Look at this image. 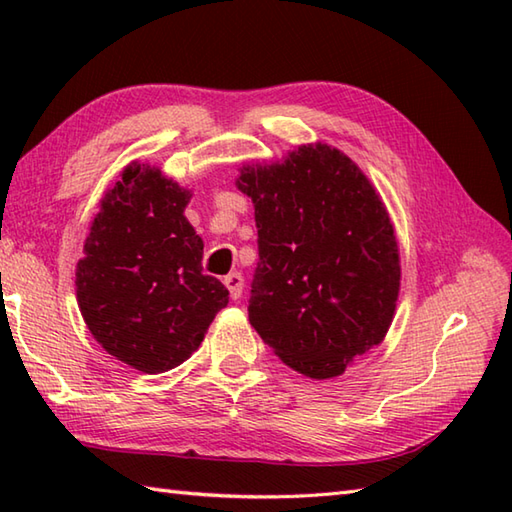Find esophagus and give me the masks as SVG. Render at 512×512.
I'll use <instances>...</instances> for the list:
<instances>
[{"label": "esophagus", "mask_w": 512, "mask_h": 512, "mask_svg": "<svg viewBox=\"0 0 512 512\" xmlns=\"http://www.w3.org/2000/svg\"><path fill=\"white\" fill-rule=\"evenodd\" d=\"M224 286L228 288V292H231V299L237 301L239 297H242V292H244V277L239 275V273H228L224 277Z\"/></svg>", "instance_id": "esophagus-1"}]
</instances>
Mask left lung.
I'll return each mask as SVG.
<instances>
[{
    "instance_id": "8db88e82",
    "label": "left lung",
    "mask_w": 512,
    "mask_h": 512,
    "mask_svg": "<svg viewBox=\"0 0 512 512\" xmlns=\"http://www.w3.org/2000/svg\"><path fill=\"white\" fill-rule=\"evenodd\" d=\"M259 262L248 319L281 361L332 378L383 341L396 310L400 264L385 204L354 162L303 145L270 167H244Z\"/></svg>"
}]
</instances>
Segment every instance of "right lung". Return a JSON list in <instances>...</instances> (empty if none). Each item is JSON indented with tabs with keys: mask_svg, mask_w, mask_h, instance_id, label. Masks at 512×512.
I'll return each mask as SVG.
<instances>
[{
	"mask_svg": "<svg viewBox=\"0 0 512 512\" xmlns=\"http://www.w3.org/2000/svg\"><path fill=\"white\" fill-rule=\"evenodd\" d=\"M189 198L160 169L129 165L101 202L76 266L94 339L145 374L187 361L228 303L222 281L202 273V237L184 217Z\"/></svg>",
	"mask_w": 512,
	"mask_h": 512,
	"instance_id": "right-lung-1",
	"label": "right lung"
}]
</instances>
